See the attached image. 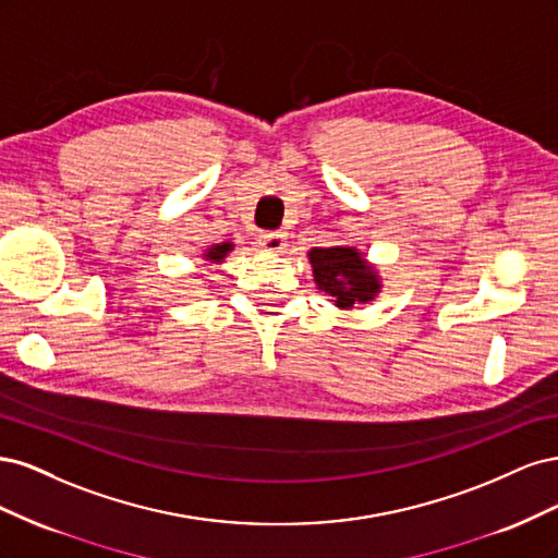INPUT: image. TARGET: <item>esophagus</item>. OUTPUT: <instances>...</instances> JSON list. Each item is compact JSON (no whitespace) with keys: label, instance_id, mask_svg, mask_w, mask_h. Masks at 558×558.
<instances>
[{"label":"esophagus","instance_id":"34e87169","mask_svg":"<svg viewBox=\"0 0 558 558\" xmlns=\"http://www.w3.org/2000/svg\"><path fill=\"white\" fill-rule=\"evenodd\" d=\"M260 246H263L265 251H269V253L283 251V248H286V232H279V230H275V232H263V234H260Z\"/></svg>","mask_w":558,"mask_h":558}]
</instances>
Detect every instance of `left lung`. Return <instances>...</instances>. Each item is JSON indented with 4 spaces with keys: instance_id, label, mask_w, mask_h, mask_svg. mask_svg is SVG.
Instances as JSON below:
<instances>
[{
    "instance_id": "8db88e82",
    "label": "left lung",
    "mask_w": 558,
    "mask_h": 558,
    "mask_svg": "<svg viewBox=\"0 0 558 558\" xmlns=\"http://www.w3.org/2000/svg\"><path fill=\"white\" fill-rule=\"evenodd\" d=\"M307 260L316 289L342 312L365 307L384 289L377 265L356 246H314L307 251Z\"/></svg>"
}]
</instances>
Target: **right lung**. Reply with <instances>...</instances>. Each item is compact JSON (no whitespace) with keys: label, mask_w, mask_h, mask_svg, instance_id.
I'll return each mask as SVG.
<instances>
[{"label":"right lung","mask_w":558,"mask_h":558,"mask_svg":"<svg viewBox=\"0 0 558 558\" xmlns=\"http://www.w3.org/2000/svg\"><path fill=\"white\" fill-rule=\"evenodd\" d=\"M230 251H234V242L211 244L209 248H205V253H202V260H205V265H221L228 258Z\"/></svg>","instance_id":"add662e5"}]
</instances>
